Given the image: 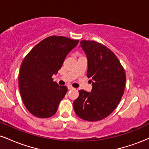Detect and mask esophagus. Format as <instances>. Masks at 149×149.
I'll list each match as a JSON object with an SVG mask.
<instances>
[{"label": "esophagus", "mask_w": 149, "mask_h": 149, "mask_svg": "<svg viewBox=\"0 0 149 149\" xmlns=\"http://www.w3.org/2000/svg\"><path fill=\"white\" fill-rule=\"evenodd\" d=\"M68 89H69V90H73V89L74 88H73L71 85H68Z\"/></svg>", "instance_id": "obj_1"}]
</instances>
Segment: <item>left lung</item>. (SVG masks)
I'll list each match as a JSON object with an SVG mask.
<instances>
[{
    "label": "left lung",
    "mask_w": 149,
    "mask_h": 149,
    "mask_svg": "<svg viewBox=\"0 0 149 149\" xmlns=\"http://www.w3.org/2000/svg\"><path fill=\"white\" fill-rule=\"evenodd\" d=\"M80 46L88 57L87 76L91 78V92L79 90L73 102L78 117L97 121L110 115L117 107L124 93L126 76L116 54L105 45L94 40H82Z\"/></svg>",
    "instance_id": "left-lung-1"
}]
</instances>
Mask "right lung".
I'll use <instances>...</instances> for the list:
<instances>
[{"instance_id":"1","label":"right lung","mask_w":149,"mask_h":149,"mask_svg":"<svg viewBox=\"0 0 149 149\" xmlns=\"http://www.w3.org/2000/svg\"><path fill=\"white\" fill-rule=\"evenodd\" d=\"M79 40L64 36L46 38L24 57L19 73V88L25 107L32 115L47 118L57 112L67 87L53 81L65 58Z\"/></svg>"}]
</instances>
